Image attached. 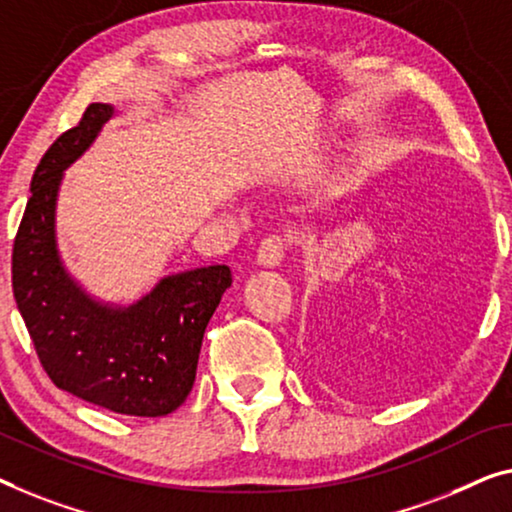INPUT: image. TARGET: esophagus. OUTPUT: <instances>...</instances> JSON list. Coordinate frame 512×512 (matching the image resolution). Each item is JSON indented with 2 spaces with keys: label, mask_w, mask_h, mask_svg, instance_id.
I'll return each instance as SVG.
<instances>
[{
  "label": "esophagus",
  "mask_w": 512,
  "mask_h": 512,
  "mask_svg": "<svg viewBox=\"0 0 512 512\" xmlns=\"http://www.w3.org/2000/svg\"><path fill=\"white\" fill-rule=\"evenodd\" d=\"M285 250H287L285 236H280V234L266 236V239L259 243L257 264L264 266V269H276V266H280L282 257H285Z\"/></svg>",
  "instance_id": "34e87169"
}]
</instances>
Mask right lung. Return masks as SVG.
I'll return each instance as SVG.
<instances>
[{
	"instance_id": "1",
	"label": "right lung",
	"mask_w": 512,
	"mask_h": 512,
	"mask_svg": "<svg viewBox=\"0 0 512 512\" xmlns=\"http://www.w3.org/2000/svg\"><path fill=\"white\" fill-rule=\"evenodd\" d=\"M117 114L110 103H91L38 163L13 243V296L57 388L114 414L156 418L188 398L204 331L232 287V271L213 264L172 273L126 305L96 299L71 276L57 243L59 188Z\"/></svg>"
}]
</instances>
